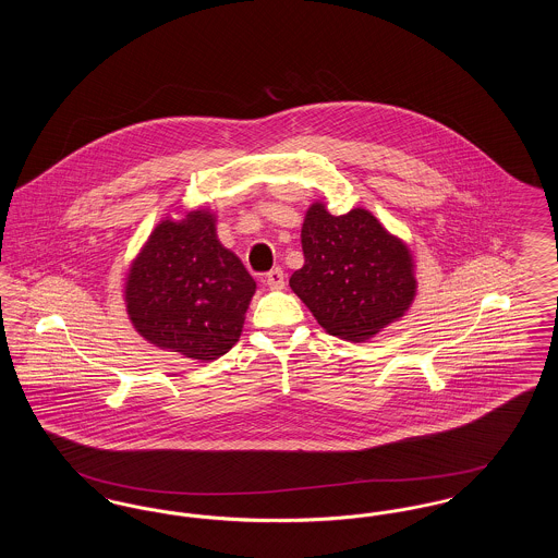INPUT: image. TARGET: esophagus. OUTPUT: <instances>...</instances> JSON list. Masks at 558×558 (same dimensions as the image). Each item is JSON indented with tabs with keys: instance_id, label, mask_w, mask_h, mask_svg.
<instances>
[{
	"instance_id": "esophagus-1",
	"label": "esophagus",
	"mask_w": 558,
	"mask_h": 558,
	"mask_svg": "<svg viewBox=\"0 0 558 558\" xmlns=\"http://www.w3.org/2000/svg\"><path fill=\"white\" fill-rule=\"evenodd\" d=\"M266 284L271 291H282L284 289V271L280 267H274L266 274Z\"/></svg>"
}]
</instances>
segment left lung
Returning a JSON list of instances; mask_svg holds the SVG:
<instances>
[{"label":"left lung","instance_id":"obj_1","mask_svg":"<svg viewBox=\"0 0 558 558\" xmlns=\"http://www.w3.org/2000/svg\"><path fill=\"white\" fill-rule=\"evenodd\" d=\"M301 246L305 264L289 284L328 335L362 343L412 307V251L371 211L332 215L316 201L305 213Z\"/></svg>","mask_w":558,"mask_h":558}]
</instances>
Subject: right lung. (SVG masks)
<instances>
[{
	"mask_svg": "<svg viewBox=\"0 0 558 558\" xmlns=\"http://www.w3.org/2000/svg\"><path fill=\"white\" fill-rule=\"evenodd\" d=\"M215 223V211L205 207L160 219L123 287L135 332L198 362H213L239 343L257 291L246 267L217 239Z\"/></svg>",
	"mask_w": 558,
	"mask_h": 558,
	"instance_id": "right-lung-1",
	"label": "right lung"
}]
</instances>
